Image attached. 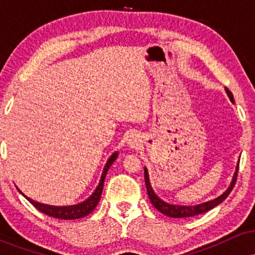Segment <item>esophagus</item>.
<instances>
[{"mask_svg":"<svg viewBox=\"0 0 255 255\" xmlns=\"http://www.w3.org/2000/svg\"><path fill=\"white\" fill-rule=\"evenodd\" d=\"M140 142H141V140H140L139 135H136V134H131V135L128 137V145H129L131 148H137V146H140Z\"/></svg>","mask_w":255,"mask_h":255,"instance_id":"34e87169","label":"esophagus"}]
</instances>
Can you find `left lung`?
Wrapping results in <instances>:
<instances>
[{
    "mask_svg": "<svg viewBox=\"0 0 255 255\" xmlns=\"http://www.w3.org/2000/svg\"><path fill=\"white\" fill-rule=\"evenodd\" d=\"M225 91H227V95H228V97L230 98V101L234 102V96H233V93L230 92V90H228L227 87H225ZM239 164H240V160L238 163V166H236V171H235V174H234L233 181H231L229 188H228L227 191L223 193V194L219 195L218 198L213 199V200H211V201L195 205V206H180V205H171V204L165 203V201H163L162 199L158 198L156 195V193H154L153 189H152L151 183H150V178H148L147 169L145 168V171H144L145 172V183H146V189H147L148 198H150V201L152 203V205L156 207L158 211L162 212L163 215L168 216V217H171V218L193 217V216H197V215H200V213L207 212V211H210L211 209H213L215 206H217V205L221 204L224 199H227L228 195L230 194V192L233 191L234 186H235V183H236V178H238Z\"/></svg>",
    "mask_w": 255,
    "mask_h": 255,
    "instance_id": "obj_1",
    "label": "left lung"
}]
</instances>
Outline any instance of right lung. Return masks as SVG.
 <instances>
[{
    "label": "right lung",
    "mask_w": 255,
    "mask_h": 255,
    "mask_svg": "<svg viewBox=\"0 0 255 255\" xmlns=\"http://www.w3.org/2000/svg\"><path fill=\"white\" fill-rule=\"evenodd\" d=\"M118 156H119L118 152H115V153L111 154V157L108 159L107 164H105V166H104L103 174H102L101 181H99V184L97 186V188H96V191L92 193V195H91L89 199H86V200L83 201V203H80V204L71 205V206H52V205H45V204L37 203V201L32 200V199L26 197V195L22 194L21 192L20 193H21V194L24 195V197L27 199V200L30 201V203L33 205L34 207H36L38 211L44 213V215H48V216H50V217L58 218V219L83 218V217H85V216L90 215V213L95 210V207L97 206L99 200H101L107 172H108V170H109L111 164L115 162V159L118 158ZM17 191H19V189H17Z\"/></svg>",
    "instance_id": "1"
}]
</instances>
